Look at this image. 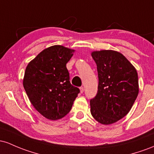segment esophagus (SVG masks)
Masks as SVG:
<instances>
[{"mask_svg":"<svg viewBox=\"0 0 154 154\" xmlns=\"http://www.w3.org/2000/svg\"><path fill=\"white\" fill-rule=\"evenodd\" d=\"M80 91H81V93L84 92V87H83V86H81L80 87Z\"/></svg>","mask_w":154,"mask_h":154,"instance_id":"1","label":"esophagus"}]
</instances>
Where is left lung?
I'll list each match as a JSON object with an SVG mask.
<instances>
[{
    "mask_svg": "<svg viewBox=\"0 0 154 154\" xmlns=\"http://www.w3.org/2000/svg\"><path fill=\"white\" fill-rule=\"evenodd\" d=\"M91 57L99 83L96 96L90 100L91 113L100 124H113L129 113L138 95L137 70L118 51H96Z\"/></svg>",
    "mask_w": 154,
    "mask_h": 154,
    "instance_id": "8db88e82",
    "label": "left lung"
}]
</instances>
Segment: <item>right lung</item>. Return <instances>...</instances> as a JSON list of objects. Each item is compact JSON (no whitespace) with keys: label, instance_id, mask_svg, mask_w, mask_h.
I'll use <instances>...</instances> for the list:
<instances>
[{"label":"right lung","instance_id":"add662e5","mask_svg":"<svg viewBox=\"0 0 154 154\" xmlns=\"http://www.w3.org/2000/svg\"><path fill=\"white\" fill-rule=\"evenodd\" d=\"M74 50L60 45L43 50L25 69L23 86L30 103L45 118L57 120L71 110L80 92L70 82L66 64Z\"/></svg>","mask_w":154,"mask_h":154}]
</instances>
